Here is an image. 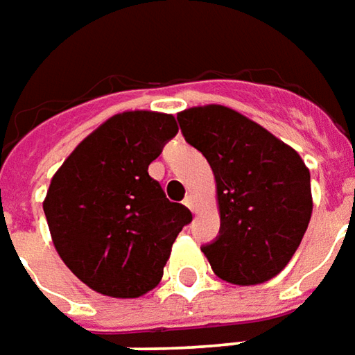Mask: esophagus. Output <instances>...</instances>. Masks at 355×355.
Wrapping results in <instances>:
<instances>
[{
  "label": "esophagus",
  "instance_id": "obj_1",
  "mask_svg": "<svg viewBox=\"0 0 355 355\" xmlns=\"http://www.w3.org/2000/svg\"><path fill=\"white\" fill-rule=\"evenodd\" d=\"M184 206H187L190 211H194V214H198V202L196 198L192 196V194H188L187 198H184Z\"/></svg>",
  "mask_w": 355,
  "mask_h": 355
}]
</instances>
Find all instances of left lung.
Returning a JSON list of instances; mask_svg holds the SVG:
<instances>
[{"instance_id":"1","label":"left lung","mask_w":355,"mask_h":355,"mask_svg":"<svg viewBox=\"0 0 355 355\" xmlns=\"http://www.w3.org/2000/svg\"><path fill=\"white\" fill-rule=\"evenodd\" d=\"M177 120L218 184L219 235L202 245L211 270L237 286L274 278L309 225V168L295 149L227 107L188 108Z\"/></svg>"}]
</instances>
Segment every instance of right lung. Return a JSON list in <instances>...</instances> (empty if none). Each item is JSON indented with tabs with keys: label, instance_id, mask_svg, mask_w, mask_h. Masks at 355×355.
I'll list each match as a JSON object with an SVG mask.
<instances>
[{
	"label": "right lung",
	"instance_id": "right-lung-1",
	"mask_svg": "<svg viewBox=\"0 0 355 355\" xmlns=\"http://www.w3.org/2000/svg\"><path fill=\"white\" fill-rule=\"evenodd\" d=\"M175 116L124 112L87 136L50 182L44 214L58 254L83 284L139 297L163 278L192 214L168 202L147 167L177 136Z\"/></svg>",
	"mask_w": 355,
	"mask_h": 355
}]
</instances>
